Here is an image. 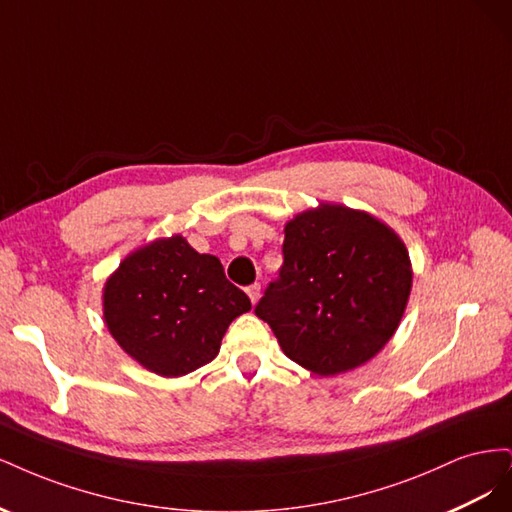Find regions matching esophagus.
<instances>
[{
    "label": "esophagus",
    "mask_w": 512,
    "mask_h": 512,
    "mask_svg": "<svg viewBox=\"0 0 512 512\" xmlns=\"http://www.w3.org/2000/svg\"><path fill=\"white\" fill-rule=\"evenodd\" d=\"M245 292H247V297H250V301H252V303H256V301L260 299V284L247 286V288H245Z\"/></svg>",
    "instance_id": "1"
}]
</instances>
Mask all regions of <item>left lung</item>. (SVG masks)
Listing matches in <instances>:
<instances>
[{"label": "left lung", "instance_id": "left-lung-1", "mask_svg": "<svg viewBox=\"0 0 512 512\" xmlns=\"http://www.w3.org/2000/svg\"><path fill=\"white\" fill-rule=\"evenodd\" d=\"M284 265L256 316L284 354L318 376L361 367L395 335L412 290L397 232L374 215L320 203L284 226Z\"/></svg>", "mask_w": 512, "mask_h": 512}]
</instances>
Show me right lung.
Masks as SVG:
<instances>
[{"instance_id":"right-lung-1","label":"right lung","mask_w":512,"mask_h":512,"mask_svg":"<svg viewBox=\"0 0 512 512\" xmlns=\"http://www.w3.org/2000/svg\"><path fill=\"white\" fill-rule=\"evenodd\" d=\"M250 309L220 258L198 254L181 235L138 247L102 290L108 333L138 365L164 378L213 361L228 324Z\"/></svg>"}]
</instances>
